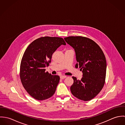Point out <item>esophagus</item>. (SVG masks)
<instances>
[{"label": "esophagus", "mask_w": 125, "mask_h": 125, "mask_svg": "<svg viewBox=\"0 0 125 125\" xmlns=\"http://www.w3.org/2000/svg\"><path fill=\"white\" fill-rule=\"evenodd\" d=\"M66 77H67V76H66V75H61V76H60V78H61V79H63L65 78Z\"/></svg>", "instance_id": "obj_1"}]
</instances>
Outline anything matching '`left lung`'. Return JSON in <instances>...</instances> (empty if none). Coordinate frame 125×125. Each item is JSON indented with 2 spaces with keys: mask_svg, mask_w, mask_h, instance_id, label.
Here are the masks:
<instances>
[{
  "mask_svg": "<svg viewBox=\"0 0 125 125\" xmlns=\"http://www.w3.org/2000/svg\"><path fill=\"white\" fill-rule=\"evenodd\" d=\"M65 41L75 51V68L82 71L80 80L73 76L70 88L72 94L77 99L88 101L96 97L103 88L106 77V61L100 46L92 39L81 36L65 37Z\"/></svg>",
  "mask_w": 125,
  "mask_h": 125,
  "instance_id": "obj_1",
  "label": "left lung"
}]
</instances>
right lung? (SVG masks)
<instances>
[{"label": "right lung", "mask_w": 125, "mask_h": 125, "mask_svg": "<svg viewBox=\"0 0 125 125\" xmlns=\"http://www.w3.org/2000/svg\"><path fill=\"white\" fill-rule=\"evenodd\" d=\"M65 45L62 38L41 37L33 41L22 57L20 76L23 88L37 100L42 101L53 95L60 76L52 75L45 68L51 62L52 55L61 45Z\"/></svg>", "instance_id": "1"}]
</instances>
